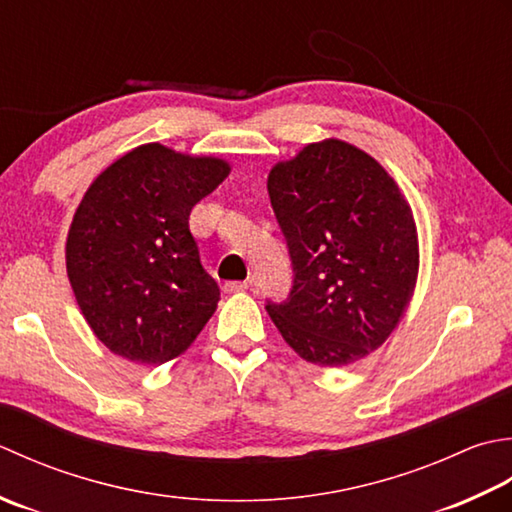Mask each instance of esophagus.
Returning a JSON list of instances; mask_svg holds the SVG:
<instances>
[{
  "mask_svg": "<svg viewBox=\"0 0 512 512\" xmlns=\"http://www.w3.org/2000/svg\"><path fill=\"white\" fill-rule=\"evenodd\" d=\"M249 285L247 283H238V280H229V283L223 285L225 294H238V291H245Z\"/></svg>",
  "mask_w": 512,
  "mask_h": 512,
  "instance_id": "1",
  "label": "esophagus"
}]
</instances>
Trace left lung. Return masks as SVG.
Wrapping results in <instances>:
<instances>
[{
	"label": "left lung",
	"instance_id": "1",
	"mask_svg": "<svg viewBox=\"0 0 512 512\" xmlns=\"http://www.w3.org/2000/svg\"><path fill=\"white\" fill-rule=\"evenodd\" d=\"M294 265L287 302H267L302 360L347 367L382 347L409 307L420 247L389 172L347 141L309 143L267 176Z\"/></svg>",
	"mask_w": 512,
	"mask_h": 512
}]
</instances>
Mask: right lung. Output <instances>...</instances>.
Here are the masks:
<instances>
[{
  "mask_svg": "<svg viewBox=\"0 0 512 512\" xmlns=\"http://www.w3.org/2000/svg\"><path fill=\"white\" fill-rule=\"evenodd\" d=\"M229 174L216 156L145 143L103 170L68 229L66 271L92 333L137 364L179 358L221 291L198 258L190 212Z\"/></svg>",
  "mask_w": 512,
  "mask_h": 512,
  "instance_id": "obj_1",
  "label": "right lung"
}]
</instances>
